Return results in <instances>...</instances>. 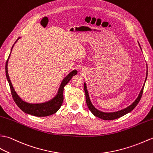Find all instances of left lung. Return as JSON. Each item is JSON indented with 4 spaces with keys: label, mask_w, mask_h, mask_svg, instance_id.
<instances>
[{
    "label": "left lung",
    "mask_w": 153,
    "mask_h": 153,
    "mask_svg": "<svg viewBox=\"0 0 153 153\" xmlns=\"http://www.w3.org/2000/svg\"><path fill=\"white\" fill-rule=\"evenodd\" d=\"M139 45H140V44H139ZM140 48H141V47H140ZM147 77V70L146 78H145V81H146ZM144 86H145V83L143 85V88H141V90L140 91L139 95H138L137 98L136 99V100H135L130 105H129L128 107H127L122 110H120V111H118L105 113V112H103V111H100V110L97 109L93 105V104H92L91 102V100H90V98H89V95H88V93L86 83H84V90H85V97H86L87 105L88 106V109H89V110L91 111V113H93V114L95 117H98V118H100L101 119L110 120H114L116 119H118V118H119V117H121L127 114V113H128L131 111H132V110L135 108H136V106L137 105V104L139 103V102L141 100L142 94H143Z\"/></svg>",
    "instance_id": "obj_1"
}]
</instances>
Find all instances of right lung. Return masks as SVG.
I'll use <instances>...</instances> for the list:
<instances>
[{
    "label": "right lung",
    "mask_w": 153,
    "mask_h": 153,
    "mask_svg": "<svg viewBox=\"0 0 153 153\" xmlns=\"http://www.w3.org/2000/svg\"><path fill=\"white\" fill-rule=\"evenodd\" d=\"M20 38H18V39L16 41L15 44L16 42L19 40ZM14 44L13 45L11 51L12 50V48L13 47ZM10 55H9L10 57ZM8 57V59H9ZM8 59L7 60L6 62V76L7 80L8 81V83L10 87V90H11L12 96L13 97V99L14 102H16L17 105L22 110V111L25 113H28L31 115L36 116V117H46L49 116L51 115L54 114L61 107L62 104L63 102V91L64 87H65V85L68 83L70 80L72 79V77L75 76L77 73V70H73L72 72H71L68 76L66 77H65L62 81L61 84L60 85V87L59 88V91L57 92V94L55 97L51 99V100L48 101L44 103H40V104H30V103H27L26 102L23 101L18 95L17 94L16 92L14 90V88L12 86V84L10 81V77L8 73Z\"/></svg>",
    "instance_id": "1"
}]
</instances>
